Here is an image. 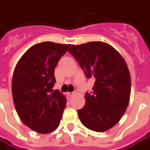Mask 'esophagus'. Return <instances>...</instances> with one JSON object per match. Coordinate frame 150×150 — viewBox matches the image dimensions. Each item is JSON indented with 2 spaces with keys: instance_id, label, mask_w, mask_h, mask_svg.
Segmentation results:
<instances>
[{
  "instance_id": "1",
  "label": "esophagus",
  "mask_w": 150,
  "mask_h": 150,
  "mask_svg": "<svg viewBox=\"0 0 150 150\" xmlns=\"http://www.w3.org/2000/svg\"><path fill=\"white\" fill-rule=\"evenodd\" d=\"M67 95H68L69 97H72V96L75 95V93H67Z\"/></svg>"
}]
</instances>
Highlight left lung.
Wrapping results in <instances>:
<instances>
[{
    "instance_id": "left-lung-1",
    "label": "left lung",
    "mask_w": 150,
    "mask_h": 150,
    "mask_svg": "<svg viewBox=\"0 0 150 150\" xmlns=\"http://www.w3.org/2000/svg\"><path fill=\"white\" fill-rule=\"evenodd\" d=\"M86 77L94 78L92 94L78 110L86 128L103 132L116 125L124 115L131 95V76L123 57L112 46L102 41L72 45L69 49Z\"/></svg>"
}]
</instances>
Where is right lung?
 <instances>
[{
	"label": "right lung",
	"mask_w": 150,
	"mask_h": 150,
	"mask_svg": "<svg viewBox=\"0 0 150 150\" xmlns=\"http://www.w3.org/2000/svg\"><path fill=\"white\" fill-rule=\"evenodd\" d=\"M70 45L51 41L28 49L14 69L12 93L20 120L31 130L47 134L59 126L66 98L55 85L54 70Z\"/></svg>",
	"instance_id": "add662e5"
}]
</instances>
